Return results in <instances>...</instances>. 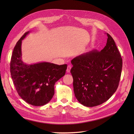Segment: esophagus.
I'll list each match as a JSON object with an SVG mask.
<instances>
[{
    "instance_id": "obj_1",
    "label": "esophagus",
    "mask_w": 134,
    "mask_h": 134,
    "mask_svg": "<svg viewBox=\"0 0 134 134\" xmlns=\"http://www.w3.org/2000/svg\"><path fill=\"white\" fill-rule=\"evenodd\" d=\"M71 66L70 65H68V67H67V70H66L67 72H70V70H71Z\"/></svg>"
}]
</instances>
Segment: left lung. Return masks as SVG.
Returning <instances> with one entry per match:
<instances>
[{
    "instance_id": "obj_1",
    "label": "left lung",
    "mask_w": 134,
    "mask_h": 134,
    "mask_svg": "<svg viewBox=\"0 0 134 134\" xmlns=\"http://www.w3.org/2000/svg\"><path fill=\"white\" fill-rule=\"evenodd\" d=\"M106 45L81 54L71 60L75 96L86 107L102 104L118 88L122 60L115 41L108 34Z\"/></svg>"
}]
</instances>
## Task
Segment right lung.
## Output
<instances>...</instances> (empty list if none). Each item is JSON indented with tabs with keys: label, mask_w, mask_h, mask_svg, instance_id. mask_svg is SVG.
Instances as JSON below:
<instances>
[{
	"label": "right lung",
	"mask_w": 134,
	"mask_h": 134,
	"mask_svg": "<svg viewBox=\"0 0 134 134\" xmlns=\"http://www.w3.org/2000/svg\"><path fill=\"white\" fill-rule=\"evenodd\" d=\"M27 32L14 48L10 63V74L19 96L35 106L47 104L54 95L55 83L65 74L67 65H59L48 62L27 64L22 60V41Z\"/></svg>",
	"instance_id": "1"
}]
</instances>
